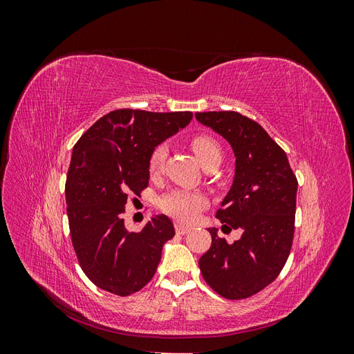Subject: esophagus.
<instances>
[{
  "label": "esophagus",
  "instance_id": "esophagus-1",
  "mask_svg": "<svg viewBox=\"0 0 354 354\" xmlns=\"http://www.w3.org/2000/svg\"><path fill=\"white\" fill-rule=\"evenodd\" d=\"M174 227H176V232L178 233V234H186V233H189V227H186V226H181L180 223H176L174 224Z\"/></svg>",
  "mask_w": 354,
  "mask_h": 354
}]
</instances>
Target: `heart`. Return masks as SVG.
I'll use <instances>...</instances> for the list:
<instances>
[{"label": "heart", "instance_id": "obj_1", "mask_svg": "<svg viewBox=\"0 0 354 354\" xmlns=\"http://www.w3.org/2000/svg\"><path fill=\"white\" fill-rule=\"evenodd\" d=\"M192 149H194V152L198 156L202 167L212 162V160H221V147L216 138L208 134H201L192 138ZM167 155V145H158L152 151L147 162L149 174L152 177L160 174V171H162L165 164ZM207 203L208 201L202 194L177 189L168 192L167 195L159 199V208L165 214H168L169 217L176 218L177 221L189 224L196 220L198 214L207 207Z\"/></svg>", "mask_w": 354, "mask_h": 354}]
</instances>
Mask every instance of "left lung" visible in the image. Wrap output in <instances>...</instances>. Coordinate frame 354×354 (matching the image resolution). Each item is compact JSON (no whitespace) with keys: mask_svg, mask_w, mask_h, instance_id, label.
I'll list each match as a JSON object with an SVG mask.
<instances>
[{"mask_svg":"<svg viewBox=\"0 0 354 354\" xmlns=\"http://www.w3.org/2000/svg\"><path fill=\"white\" fill-rule=\"evenodd\" d=\"M196 120L226 138L233 149L234 177L216 217L221 230H241L227 243L211 233L209 250L199 259L205 282L224 298L260 292L281 273L292 246L297 178L286 153L264 128L238 112H198Z\"/></svg>","mask_w":354,"mask_h":354,"instance_id":"8db88e82","label":"left lung"}]
</instances>
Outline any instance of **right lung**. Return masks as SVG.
I'll return each instance as SVG.
<instances>
[{
    "label": "right lung",
    "mask_w": 354,
    "mask_h": 354,
    "mask_svg": "<svg viewBox=\"0 0 354 354\" xmlns=\"http://www.w3.org/2000/svg\"><path fill=\"white\" fill-rule=\"evenodd\" d=\"M192 112L118 109L102 116L73 146L66 177V212L78 261L88 279L120 297L152 279L174 226L158 214L138 233L125 229L122 214L130 192L149 185L153 149L178 133Z\"/></svg>",
    "instance_id": "1"
}]
</instances>
